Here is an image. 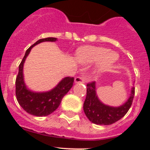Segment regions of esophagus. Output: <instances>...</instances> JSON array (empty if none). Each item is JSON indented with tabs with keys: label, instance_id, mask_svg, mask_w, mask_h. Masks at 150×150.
<instances>
[{
	"label": "esophagus",
	"instance_id": "1",
	"mask_svg": "<svg viewBox=\"0 0 150 150\" xmlns=\"http://www.w3.org/2000/svg\"><path fill=\"white\" fill-rule=\"evenodd\" d=\"M86 81V78L84 76H76L75 78V83H84Z\"/></svg>",
	"mask_w": 150,
	"mask_h": 150
}]
</instances>
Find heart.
<instances>
[{"mask_svg":"<svg viewBox=\"0 0 150 150\" xmlns=\"http://www.w3.org/2000/svg\"><path fill=\"white\" fill-rule=\"evenodd\" d=\"M76 57L82 63H91L98 62L99 67L105 69L110 67L117 59V55L110 52L109 49L100 46H87L79 48L76 53Z\"/></svg>","mask_w":150,"mask_h":150,"instance_id":"b5f03b06","label":"heart"}]
</instances>
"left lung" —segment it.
Listing matches in <instances>:
<instances>
[{
    "label": "left lung",
    "mask_w": 150,
    "mask_h": 150,
    "mask_svg": "<svg viewBox=\"0 0 150 150\" xmlns=\"http://www.w3.org/2000/svg\"><path fill=\"white\" fill-rule=\"evenodd\" d=\"M86 98L83 104L85 114L91 122L97 125H111L119 121L128 112L134 96V87L128 100L119 107L104 105L98 100L95 91V82L87 83Z\"/></svg>",
    "instance_id": "8db88e82"
}]
</instances>
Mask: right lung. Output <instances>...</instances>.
Returning <instances> with one entry per match:
<instances>
[{"label": "right lung", "mask_w": 150, "mask_h": 150, "mask_svg": "<svg viewBox=\"0 0 150 150\" xmlns=\"http://www.w3.org/2000/svg\"><path fill=\"white\" fill-rule=\"evenodd\" d=\"M56 40L55 38H47L37 41L28 49L25 55L18 66V73L16 79V99L24 110H25L29 114L33 116H46L51 114L52 112H54L59 107L63 97L68 92L74 85V78L67 76L62 79L59 85L51 91L43 93H37L27 89L24 83L22 74L23 64L31 48L41 42H54Z\"/></svg>", "instance_id": "obj_1"}]
</instances>
